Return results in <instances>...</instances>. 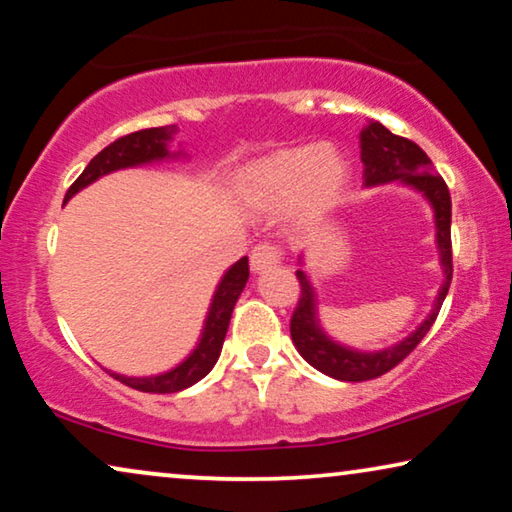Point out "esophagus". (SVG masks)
Segmentation results:
<instances>
[{
    "instance_id": "1",
    "label": "esophagus",
    "mask_w": 512,
    "mask_h": 512,
    "mask_svg": "<svg viewBox=\"0 0 512 512\" xmlns=\"http://www.w3.org/2000/svg\"><path fill=\"white\" fill-rule=\"evenodd\" d=\"M277 263H282V249L277 244H258L251 251V270L254 272H263Z\"/></svg>"
}]
</instances>
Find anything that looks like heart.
Instances as JSON below:
<instances>
[{
  "label": "heart",
  "mask_w": 512,
  "mask_h": 512,
  "mask_svg": "<svg viewBox=\"0 0 512 512\" xmlns=\"http://www.w3.org/2000/svg\"><path fill=\"white\" fill-rule=\"evenodd\" d=\"M349 165L331 146L300 144L272 151L251 163L237 179L242 200L261 209H279L296 200L305 212H324L340 198Z\"/></svg>",
  "instance_id": "heart-1"
}]
</instances>
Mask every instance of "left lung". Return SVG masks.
<instances>
[{
	"mask_svg": "<svg viewBox=\"0 0 512 512\" xmlns=\"http://www.w3.org/2000/svg\"><path fill=\"white\" fill-rule=\"evenodd\" d=\"M361 163H363V186L373 188L391 181H401V184L415 188L422 193L433 209V221H436V244L440 254V268H443V284L433 303L429 317L412 331L408 338H403L396 345L377 349V352H359L354 347H345L335 342L331 335H326L317 317V293L310 277L305 275L303 268L296 270L300 282V300L298 307L293 310L291 317V338L300 356L328 377L342 382H366L375 380L391 368L398 366L412 349H415L429 328L436 321L440 305L450 291L452 282V200L447 184L440 174L433 170L431 160L426 153L419 149L410 139L398 137L389 132L382 123L370 121L361 130ZM303 256L298 258V263Z\"/></svg>",
	"mask_w": 512,
	"mask_h": 512,
	"instance_id": "8db88e82",
	"label": "left lung"
}]
</instances>
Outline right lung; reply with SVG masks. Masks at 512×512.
<instances>
[{"label":"right lung","mask_w":512,"mask_h":512,"mask_svg":"<svg viewBox=\"0 0 512 512\" xmlns=\"http://www.w3.org/2000/svg\"><path fill=\"white\" fill-rule=\"evenodd\" d=\"M177 125H163V128H149L132 132V135H125L116 139L114 144H109L107 149H102L97 156L90 160L86 170L81 172V177L69 186L65 200L72 198L81 191L97 181L104 174H111L116 170H125V167H139L158 163V160L167 158H181V151L172 153L170 142L177 135ZM249 279V261L247 256L240 258V261L230 265L226 275L221 277L219 286H216L212 305H209L205 326H202L200 340L191 354L186 356L179 366L160 375H149V377H128L118 375L114 370H107V373L114 377V380L123 382L125 387L146 391V394H177V391H184L193 387L195 382H200L209 370L214 368V363L219 361L223 340H226L230 314H233V307L244 291V284Z\"/></svg>","instance_id":"right-lung-1"}]
</instances>
